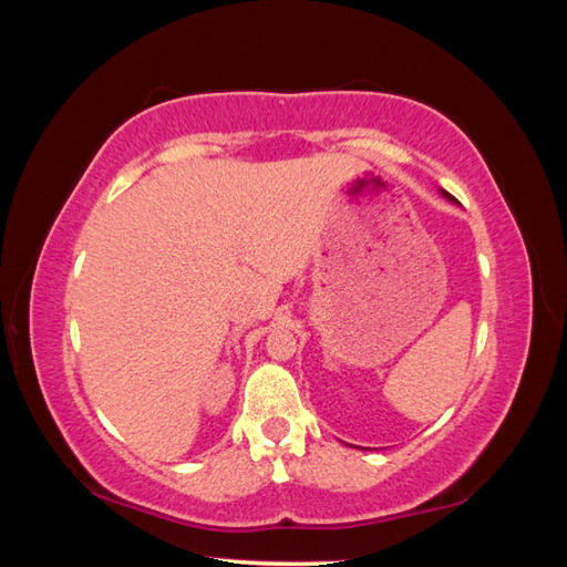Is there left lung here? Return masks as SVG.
I'll list each match as a JSON object with an SVG mask.
<instances>
[{
	"instance_id": "left-lung-1",
	"label": "left lung",
	"mask_w": 567,
	"mask_h": 567,
	"mask_svg": "<svg viewBox=\"0 0 567 567\" xmlns=\"http://www.w3.org/2000/svg\"><path fill=\"white\" fill-rule=\"evenodd\" d=\"M447 196H450V194H447ZM450 198H452V196H450Z\"/></svg>"
}]
</instances>
